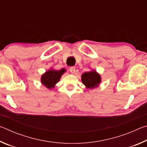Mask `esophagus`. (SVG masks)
Returning <instances> with one entry per match:
<instances>
[{"label": "esophagus", "mask_w": 147, "mask_h": 147, "mask_svg": "<svg viewBox=\"0 0 147 147\" xmlns=\"http://www.w3.org/2000/svg\"><path fill=\"white\" fill-rule=\"evenodd\" d=\"M69 71H70L71 73H75V71H76L75 67H71L69 68Z\"/></svg>", "instance_id": "1"}]
</instances>
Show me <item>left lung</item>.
Listing matches in <instances>:
<instances>
[{
	"mask_svg": "<svg viewBox=\"0 0 147 147\" xmlns=\"http://www.w3.org/2000/svg\"><path fill=\"white\" fill-rule=\"evenodd\" d=\"M82 81L87 88L92 89L98 86L100 82L101 78L100 75L96 71H93L84 73L82 75Z\"/></svg>",
	"mask_w": 147,
	"mask_h": 147,
	"instance_id": "left-lung-1",
	"label": "left lung"
}]
</instances>
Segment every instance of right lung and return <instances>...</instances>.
I'll list each match as a JSON object with an SVG mask.
<instances>
[{"label":"right lung","instance_id":"right-lung-1","mask_svg":"<svg viewBox=\"0 0 147 147\" xmlns=\"http://www.w3.org/2000/svg\"><path fill=\"white\" fill-rule=\"evenodd\" d=\"M65 70L64 69H61L60 71H48L43 74L41 77V83L45 86L47 88L51 89L54 88V85L58 82L61 76Z\"/></svg>","mask_w":147,"mask_h":147}]
</instances>
